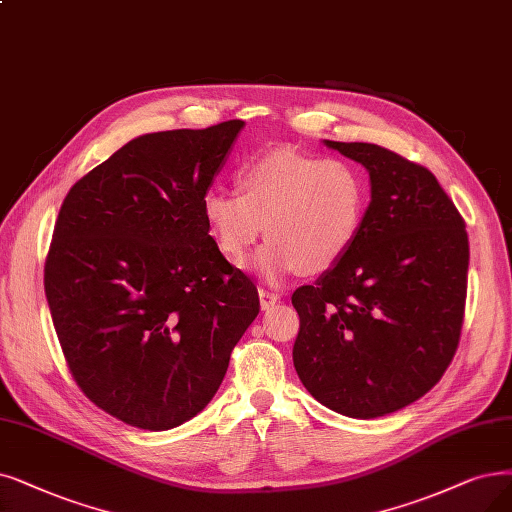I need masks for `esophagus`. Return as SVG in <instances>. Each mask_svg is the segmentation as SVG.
Masks as SVG:
<instances>
[{
    "label": "esophagus",
    "mask_w": 512,
    "mask_h": 512,
    "mask_svg": "<svg viewBox=\"0 0 512 512\" xmlns=\"http://www.w3.org/2000/svg\"><path fill=\"white\" fill-rule=\"evenodd\" d=\"M258 296H260V306H262V311H269L271 306H275L277 302H279V294H275V292H269V290H258Z\"/></svg>",
    "instance_id": "34e87169"
}]
</instances>
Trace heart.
<instances>
[{
    "label": "heart",
    "instance_id": "b5f03b06",
    "mask_svg": "<svg viewBox=\"0 0 512 512\" xmlns=\"http://www.w3.org/2000/svg\"><path fill=\"white\" fill-rule=\"evenodd\" d=\"M367 210V182L353 161L277 149L243 163L239 191L212 187L201 199L208 229L235 267L267 229L254 269L277 283L323 273L353 248Z\"/></svg>",
    "mask_w": 512,
    "mask_h": 512
}]
</instances>
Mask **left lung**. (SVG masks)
Segmentation results:
<instances>
[{
	"label": "left lung",
	"instance_id": "left-lung-1",
	"mask_svg": "<svg viewBox=\"0 0 512 512\" xmlns=\"http://www.w3.org/2000/svg\"><path fill=\"white\" fill-rule=\"evenodd\" d=\"M370 172L372 201L346 256L292 296L294 367L319 403L378 418L441 380L458 349L468 235L433 172L370 142L323 140Z\"/></svg>",
	"mask_w": 512,
	"mask_h": 512
}]
</instances>
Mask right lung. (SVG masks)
Here are the masks:
<instances>
[{
  "instance_id": "obj_1",
  "label": "right lung",
  "mask_w": 512,
  "mask_h": 512,
  "mask_svg": "<svg viewBox=\"0 0 512 512\" xmlns=\"http://www.w3.org/2000/svg\"><path fill=\"white\" fill-rule=\"evenodd\" d=\"M243 126L142 134L60 206L44 269L60 346L86 397L136 428L197 416L260 311L201 212Z\"/></svg>"
}]
</instances>
